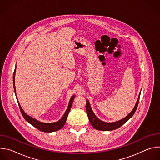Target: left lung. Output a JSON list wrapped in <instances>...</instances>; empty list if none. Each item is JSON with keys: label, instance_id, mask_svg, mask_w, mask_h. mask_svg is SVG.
Listing matches in <instances>:
<instances>
[{"label": "left lung", "instance_id": "8db88e82", "mask_svg": "<svg viewBox=\"0 0 160 160\" xmlns=\"http://www.w3.org/2000/svg\"><path fill=\"white\" fill-rule=\"evenodd\" d=\"M139 98H140V95L139 96L138 100V101H137V103H136L132 111V112L128 114V116H127L125 118H123L120 121L114 122V123H106V122H104L100 120L99 119H98L96 117L94 112H92V109H91V107L90 106L89 102L88 101V100H87L86 111H87V113L88 115V118L89 119V121H90L91 125H92V127L95 129L99 130H102V131H110V130H115V129L120 128L133 115V114L135 113L137 108H138L139 101Z\"/></svg>", "mask_w": 160, "mask_h": 160}]
</instances>
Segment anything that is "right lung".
<instances>
[{
	"label": "right lung",
	"instance_id": "1",
	"mask_svg": "<svg viewBox=\"0 0 160 160\" xmlns=\"http://www.w3.org/2000/svg\"><path fill=\"white\" fill-rule=\"evenodd\" d=\"M15 72H16V68H15V70L14 71V73H13V85H14V92H16V88H15V81H14V75H15ZM75 98V96H73L70 101L69 105H68V109L66 111L64 115H63L62 118L59 120L57 122H54V123H42L36 120H35L34 118L29 117L28 115H27V114L23 111L22 109L21 108L19 104L18 103L21 112L22 114V117H24V118L25 119V120L27 122H28V123H30V124H32L33 127H35L36 128H37L38 130H39L40 131L43 132H55L57 130H60L61 128H62L66 123L68 115V113H69L70 109L72 108V105L73 104V99Z\"/></svg>",
	"mask_w": 160,
	"mask_h": 160
}]
</instances>
